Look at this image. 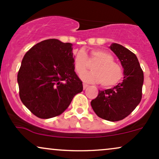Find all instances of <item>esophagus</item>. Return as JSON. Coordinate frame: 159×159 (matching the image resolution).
Instances as JSON below:
<instances>
[{"instance_id":"obj_1","label":"esophagus","mask_w":159,"mask_h":159,"mask_svg":"<svg viewBox=\"0 0 159 159\" xmlns=\"http://www.w3.org/2000/svg\"><path fill=\"white\" fill-rule=\"evenodd\" d=\"M88 84H83V88H84V90H85V89L88 88Z\"/></svg>"}]
</instances>
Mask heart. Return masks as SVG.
Wrapping results in <instances>:
<instances>
[{
    "label": "heart",
    "mask_w": 159,
    "mask_h": 159,
    "mask_svg": "<svg viewBox=\"0 0 159 159\" xmlns=\"http://www.w3.org/2000/svg\"><path fill=\"white\" fill-rule=\"evenodd\" d=\"M88 61L95 64L92 66L93 72L85 73L89 65ZM73 64L75 70L80 75V78L83 81L101 83L104 88H111L118 84L124 75L121 66L115 62L113 56L99 49L92 50L88 59L84 50H78L74 57Z\"/></svg>",
    "instance_id": "b5f03b06"
}]
</instances>
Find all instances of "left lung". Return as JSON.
Masks as SVG:
<instances>
[{"label":"left lung","instance_id":"8db88e82","mask_svg":"<svg viewBox=\"0 0 159 159\" xmlns=\"http://www.w3.org/2000/svg\"><path fill=\"white\" fill-rule=\"evenodd\" d=\"M109 48L121 62L123 81L112 88L99 90L98 96L90 104L99 118L118 121L129 116L140 102L143 71L137 56L128 49L116 43H111Z\"/></svg>","mask_w":159,"mask_h":159}]
</instances>
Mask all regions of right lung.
Segmentation results:
<instances>
[{
	"mask_svg": "<svg viewBox=\"0 0 159 159\" xmlns=\"http://www.w3.org/2000/svg\"><path fill=\"white\" fill-rule=\"evenodd\" d=\"M73 60L72 44L57 39L44 40L25 54L17 81L21 101L34 116H60L82 91Z\"/></svg>",
	"mask_w": 159,
	"mask_h": 159,
	"instance_id": "1",
	"label": "right lung"
}]
</instances>
